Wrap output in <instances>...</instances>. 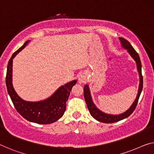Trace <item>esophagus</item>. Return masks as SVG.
Masks as SVG:
<instances>
[{
  "label": "esophagus",
  "instance_id": "34e87169",
  "mask_svg": "<svg viewBox=\"0 0 154 154\" xmlns=\"http://www.w3.org/2000/svg\"><path fill=\"white\" fill-rule=\"evenodd\" d=\"M79 83H86L88 82V79L85 74H81L79 77Z\"/></svg>",
  "mask_w": 154,
  "mask_h": 154
}]
</instances>
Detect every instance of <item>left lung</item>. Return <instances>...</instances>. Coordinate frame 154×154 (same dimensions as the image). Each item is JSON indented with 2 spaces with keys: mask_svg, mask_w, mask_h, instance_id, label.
Masks as SVG:
<instances>
[{
  "mask_svg": "<svg viewBox=\"0 0 154 154\" xmlns=\"http://www.w3.org/2000/svg\"><path fill=\"white\" fill-rule=\"evenodd\" d=\"M120 42H121L122 45L124 48L127 49L128 50V52L129 53L130 55L131 56V57L133 58L135 61L136 62L137 64V68H138V71L140 75V85H139V89H138V96H137L136 100H135L133 105H131V107H130L126 112H125L122 114L120 115H109L107 114L102 112L94 105V104L92 102L91 95H90V91H89L88 85H85L84 87V97L85 100L86 101L87 107L89 111L90 114L93 116L96 120L98 121H100L101 122H104V123H112V122H116L120 120H123L125 118H127L134 112V111L136 109L137 105H138L139 98H140L141 91L143 90V75H142V65L140 59L139 57L138 54L136 52V51L134 49V47L131 46V45L129 43L128 41H127L126 39H125L124 38L120 37L119 38Z\"/></svg>",
  "mask_w": 154,
  "mask_h": 154,
  "instance_id": "left-lung-1",
  "label": "left lung"
}]
</instances>
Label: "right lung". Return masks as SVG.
Segmentation results:
<instances>
[{"label": "right lung", "mask_w": 154, "mask_h": 154, "mask_svg": "<svg viewBox=\"0 0 154 154\" xmlns=\"http://www.w3.org/2000/svg\"><path fill=\"white\" fill-rule=\"evenodd\" d=\"M29 41H26L22 47L15 51L9 59L6 74V86L8 94L17 112L30 122L38 124L46 125L56 122L63 116L66 109V102L69 98L72 87L76 84L74 80L60 87L50 98L45 100L27 102L21 99L14 90L11 78H12V59L16 54L27 45Z\"/></svg>", "instance_id": "add662e5"}]
</instances>
